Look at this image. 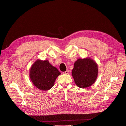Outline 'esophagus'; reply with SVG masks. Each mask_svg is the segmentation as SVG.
Returning a JSON list of instances; mask_svg holds the SVG:
<instances>
[{
  "label": "esophagus",
  "instance_id": "obj_1",
  "mask_svg": "<svg viewBox=\"0 0 126 126\" xmlns=\"http://www.w3.org/2000/svg\"><path fill=\"white\" fill-rule=\"evenodd\" d=\"M62 73H63V74H68L69 73V71H65V72H63Z\"/></svg>",
  "mask_w": 126,
  "mask_h": 126
}]
</instances>
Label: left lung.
I'll return each instance as SVG.
<instances>
[{"instance_id": "8db88e82", "label": "left lung", "mask_w": 126, "mask_h": 126, "mask_svg": "<svg viewBox=\"0 0 126 126\" xmlns=\"http://www.w3.org/2000/svg\"><path fill=\"white\" fill-rule=\"evenodd\" d=\"M76 85L81 88L91 86L94 83L98 75V67L92 59L86 58L78 59L74 63L72 72Z\"/></svg>"}]
</instances>
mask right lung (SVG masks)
I'll list each match as a JSON object with an SVG mask.
<instances>
[{
    "label": "right lung",
    "instance_id": "right-lung-1",
    "mask_svg": "<svg viewBox=\"0 0 126 126\" xmlns=\"http://www.w3.org/2000/svg\"><path fill=\"white\" fill-rule=\"evenodd\" d=\"M60 74L58 69L48 60H37L30 69V78L36 88L47 91L53 86L55 79Z\"/></svg>",
    "mask_w": 126,
    "mask_h": 126
}]
</instances>
